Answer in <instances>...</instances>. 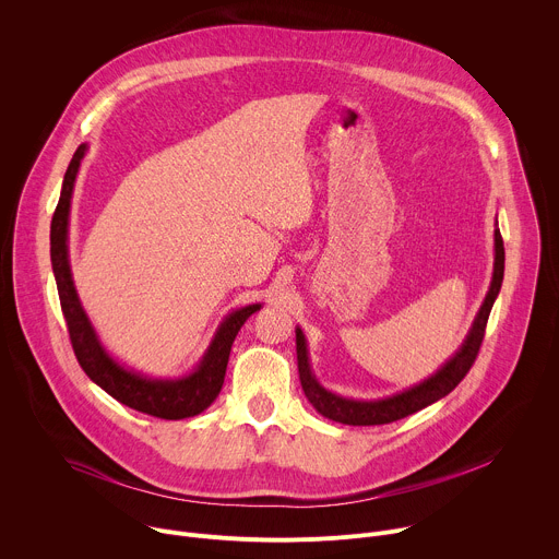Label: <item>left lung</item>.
<instances>
[{"label": "left lung", "mask_w": 559, "mask_h": 559, "mask_svg": "<svg viewBox=\"0 0 559 559\" xmlns=\"http://www.w3.org/2000/svg\"><path fill=\"white\" fill-rule=\"evenodd\" d=\"M496 225H498V221H496ZM502 278H504V243H502L500 229L496 227V231H493V276H491V285H489V292L485 296V302L480 305V309H477V313H475V321H473L464 343L427 380H423L420 384H414V386H409L401 393H393L389 397H380V401H354V397H343L338 393L328 391L321 382L316 380V376L311 371V365H309V352H307L305 334H302L300 328H296L298 376H300V384H302L307 401L321 416H325L334 423L354 425V427L386 425V423L407 418V416L433 405L436 401H440V397H444L447 393H451L460 384V380L466 376V371L475 362V356H477V352H480V345H483V338H485L491 307H493V302L500 294V287H502Z\"/></svg>", "instance_id": "left-lung-1"}]
</instances>
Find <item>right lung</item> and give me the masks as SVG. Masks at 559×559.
<instances>
[{"label":"right lung","instance_id":"right-lung-1","mask_svg":"<svg viewBox=\"0 0 559 559\" xmlns=\"http://www.w3.org/2000/svg\"><path fill=\"white\" fill-rule=\"evenodd\" d=\"M86 152H88V145L82 143L72 154L70 166L63 175L59 203L50 223L52 274L57 281L61 311L66 318L74 356L95 384H99L106 393L115 397V401H119L130 409H136L154 418H164V420H183V418L199 416L216 401V395L221 393L231 343L248 318L257 309H261V302L229 311L223 318V323L216 328L199 365L186 376L150 378L134 369H128L117 358H112L102 345L82 300H79L72 272H70V259H68L70 201H72L74 179Z\"/></svg>","mask_w":559,"mask_h":559}]
</instances>
